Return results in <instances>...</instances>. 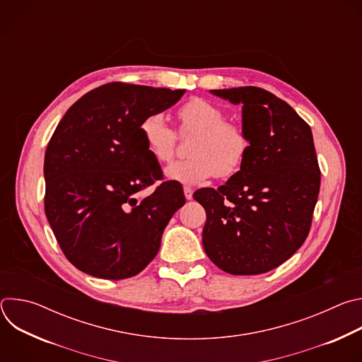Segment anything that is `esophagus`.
<instances>
[{
	"label": "esophagus",
	"mask_w": 362,
	"mask_h": 362,
	"mask_svg": "<svg viewBox=\"0 0 362 362\" xmlns=\"http://www.w3.org/2000/svg\"><path fill=\"white\" fill-rule=\"evenodd\" d=\"M183 192H185V197H186L187 200H192V199H193V189H192V187L185 186V187H183Z\"/></svg>",
	"instance_id": "1"
}]
</instances>
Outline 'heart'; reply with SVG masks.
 <instances>
[{
    "instance_id": "b5f03b06",
    "label": "heart",
    "mask_w": 362,
    "mask_h": 362,
    "mask_svg": "<svg viewBox=\"0 0 362 362\" xmlns=\"http://www.w3.org/2000/svg\"><path fill=\"white\" fill-rule=\"evenodd\" d=\"M179 134L192 136L187 144L189 158L172 163L166 176L183 185H199L216 176H235L245 165L250 139L245 127L226 120V113L215 103L193 97L177 110ZM140 134L148 153L159 163H169L177 146V133L160 113H151L140 123Z\"/></svg>"
}]
</instances>
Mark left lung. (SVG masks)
<instances>
[{
    "mask_svg": "<svg viewBox=\"0 0 362 362\" xmlns=\"http://www.w3.org/2000/svg\"><path fill=\"white\" fill-rule=\"evenodd\" d=\"M242 103L249 156L226 185L193 197L206 211L203 247L232 275L265 274L302 246L321 186L313 132L286 101L259 87L212 90Z\"/></svg>",
    "mask_w": 362,
    "mask_h": 362,
    "instance_id": "1",
    "label": "left lung"
}]
</instances>
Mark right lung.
Wrapping results in <instances>:
<instances>
[{
  "instance_id": "add662e5",
  "label": "right lung",
  "mask_w": 362,
  "mask_h": 362,
  "mask_svg": "<svg viewBox=\"0 0 362 362\" xmlns=\"http://www.w3.org/2000/svg\"><path fill=\"white\" fill-rule=\"evenodd\" d=\"M185 91L122 81L100 86L74 103L51 136L44 211L63 253L81 272L126 279L158 255L165 228L186 199L176 182L163 179L140 123ZM153 184L148 197L139 196Z\"/></svg>"
}]
</instances>
